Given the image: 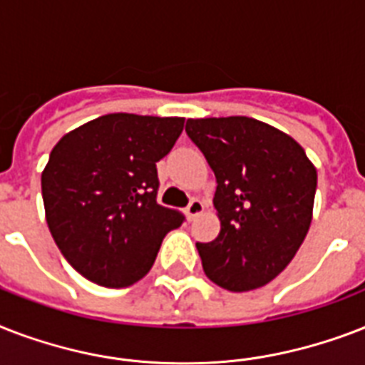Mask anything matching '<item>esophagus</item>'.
I'll list each match as a JSON object with an SVG mask.
<instances>
[{
  "label": "esophagus",
  "instance_id": "obj_1",
  "mask_svg": "<svg viewBox=\"0 0 365 365\" xmlns=\"http://www.w3.org/2000/svg\"><path fill=\"white\" fill-rule=\"evenodd\" d=\"M202 210H205V205H202V200L191 199V202H189L187 208H185V214H187L189 220H195V217L199 216V214H202Z\"/></svg>",
  "mask_w": 365,
  "mask_h": 365
}]
</instances>
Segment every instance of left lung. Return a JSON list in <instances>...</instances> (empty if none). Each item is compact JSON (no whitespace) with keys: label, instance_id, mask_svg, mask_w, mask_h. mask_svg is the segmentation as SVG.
<instances>
[{"label":"left lung","instance_id":"obj_1","mask_svg":"<svg viewBox=\"0 0 365 365\" xmlns=\"http://www.w3.org/2000/svg\"><path fill=\"white\" fill-rule=\"evenodd\" d=\"M187 136L214 170L222 223L212 242H197L202 269L229 292L277 278L311 227L317 168L294 138L252 117L187 119Z\"/></svg>","mask_w":365,"mask_h":365}]
</instances>
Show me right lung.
<instances>
[{
    "instance_id": "right-lung-1",
    "label": "right lung",
    "mask_w": 365,
    "mask_h": 365,
    "mask_svg": "<svg viewBox=\"0 0 365 365\" xmlns=\"http://www.w3.org/2000/svg\"><path fill=\"white\" fill-rule=\"evenodd\" d=\"M183 117L110 113L60 138L41 174L45 217L68 263L91 282L126 288L153 265L183 214L157 202V163Z\"/></svg>"
}]
</instances>
